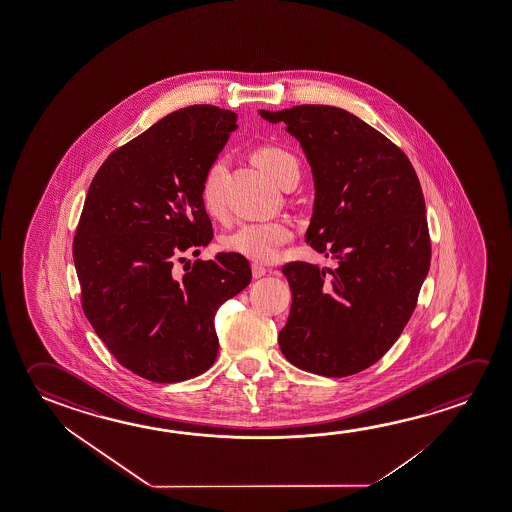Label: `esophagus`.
<instances>
[{
    "mask_svg": "<svg viewBox=\"0 0 512 512\" xmlns=\"http://www.w3.org/2000/svg\"><path fill=\"white\" fill-rule=\"evenodd\" d=\"M252 273L255 278H262V276L268 273V269L264 268V266H260V264H252Z\"/></svg>",
    "mask_w": 512,
    "mask_h": 512,
    "instance_id": "1",
    "label": "esophagus"
}]
</instances>
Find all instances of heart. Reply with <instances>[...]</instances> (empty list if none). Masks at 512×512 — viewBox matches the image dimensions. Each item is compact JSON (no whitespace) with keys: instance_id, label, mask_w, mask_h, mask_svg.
I'll return each mask as SVG.
<instances>
[{"instance_id":"heart-1","label":"heart","mask_w":512,"mask_h":512,"mask_svg":"<svg viewBox=\"0 0 512 512\" xmlns=\"http://www.w3.org/2000/svg\"><path fill=\"white\" fill-rule=\"evenodd\" d=\"M253 161L268 173L273 181L284 186L287 179L298 177L299 161L291 150L280 145H260L253 150ZM227 173V159L216 158L205 168L200 181V200L205 213L211 218H221L225 213L223 181ZM294 236L292 225L287 220L253 221L244 223L225 239L228 252L243 255L255 262H269L278 255L280 246Z\"/></svg>"}]
</instances>
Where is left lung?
I'll use <instances>...</instances> for the list:
<instances>
[{
	"label": "left lung",
	"mask_w": 512,
	"mask_h": 512,
	"mask_svg": "<svg viewBox=\"0 0 512 512\" xmlns=\"http://www.w3.org/2000/svg\"><path fill=\"white\" fill-rule=\"evenodd\" d=\"M284 122L312 166L307 241L335 269L294 260L289 319L278 335L298 369L346 378L383 358L417 308L431 264L425 202L408 156L385 134L335 106L260 110Z\"/></svg>",
	"instance_id": "8db88e82"
}]
</instances>
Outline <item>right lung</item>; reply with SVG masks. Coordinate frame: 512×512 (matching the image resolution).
<instances>
[{"mask_svg":"<svg viewBox=\"0 0 512 512\" xmlns=\"http://www.w3.org/2000/svg\"><path fill=\"white\" fill-rule=\"evenodd\" d=\"M236 120L213 104L173 111L113 150L88 188L72 243L81 307L117 362L154 383L213 365L214 314L252 282L234 252L175 269L213 239L200 181Z\"/></svg>","mask_w":512,"mask_h":512,"instance_id":"obj_1","label":"right lung"}]
</instances>
